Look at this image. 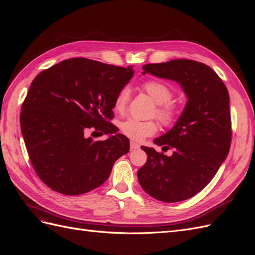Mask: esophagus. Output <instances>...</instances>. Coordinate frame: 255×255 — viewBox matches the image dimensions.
<instances>
[{"label": "esophagus", "instance_id": "34e87169", "mask_svg": "<svg viewBox=\"0 0 255 255\" xmlns=\"http://www.w3.org/2000/svg\"><path fill=\"white\" fill-rule=\"evenodd\" d=\"M129 148H130V150H136V149H138L139 148V144H138L137 142H135V141H130V143H129Z\"/></svg>", "mask_w": 255, "mask_h": 255}]
</instances>
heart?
I'll return each instance as SVG.
<instances>
[{
    "mask_svg": "<svg viewBox=\"0 0 255 255\" xmlns=\"http://www.w3.org/2000/svg\"><path fill=\"white\" fill-rule=\"evenodd\" d=\"M143 89L148 92V95L154 100V102L158 104L156 109L157 118L164 123V125H171L175 120L177 112L175 107L169 103L172 99V90L170 87L163 82L150 81L143 85ZM129 99L128 87L122 88L115 100V110L122 112L126 110L127 104ZM120 132L128 137L129 139L140 141L145 137H149L157 132V126L153 121H140L135 118H128L120 122L119 125Z\"/></svg>",
    "mask_w": 255,
    "mask_h": 255,
    "instance_id": "b5f03b06",
    "label": "heart"
}]
</instances>
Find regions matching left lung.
I'll return each instance as SVG.
<instances>
[{
    "instance_id": "8db88e82",
    "label": "left lung",
    "mask_w": 255,
    "mask_h": 255,
    "mask_svg": "<svg viewBox=\"0 0 255 255\" xmlns=\"http://www.w3.org/2000/svg\"><path fill=\"white\" fill-rule=\"evenodd\" d=\"M142 69V75L176 82L187 102L174 126L153 140L163 150L173 148L172 155L141 146L148 158L137 172L138 181L158 201H184L212 181L228 156L232 136L229 92L212 68L195 60L146 64Z\"/></svg>"
}]
</instances>
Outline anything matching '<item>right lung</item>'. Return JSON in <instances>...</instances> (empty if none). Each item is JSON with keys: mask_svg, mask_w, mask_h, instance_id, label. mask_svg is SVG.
<instances>
[{"mask_svg": "<svg viewBox=\"0 0 255 255\" xmlns=\"http://www.w3.org/2000/svg\"><path fill=\"white\" fill-rule=\"evenodd\" d=\"M133 75V66L70 58L34 79L22 104L21 130L36 173L51 189L68 196L95 189L129 151V140L107 120ZM88 129L109 138L96 142L86 136Z\"/></svg>", "mask_w": 255, "mask_h": 255, "instance_id": "add662e5", "label": "right lung"}]
</instances>
